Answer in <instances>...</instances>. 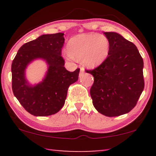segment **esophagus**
Instances as JSON below:
<instances>
[{
    "label": "esophagus",
    "instance_id": "1",
    "mask_svg": "<svg viewBox=\"0 0 156 156\" xmlns=\"http://www.w3.org/2000/svg\"><path fill=\"white\" fill-rule=\"evenodd\" d=\"M84 73V69L83 67H80V76H81L82 75H83V74Z\"/></svg>",
    "mask_w": 156,
    "mask_h": 156
}]
</instances>
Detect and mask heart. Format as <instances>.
<instances>
[{"label":"heart","instance_id":"obj_1","mask_svg":"<svg viewBox=\"0 0 156 156\" xmlns=\"http://www.w3.org/2000/svg\"><path fill=\"white\" fill-rule=\"evenodd\" d=\"M67 59H83L88 67L99 66L107 58L110 52L108 38L99 34L79 35L71 38L67 44Z\"/></svg>","mask_w":156,"mask_h":156}]
</instances>
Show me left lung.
<instances>
[{"label":"left lung","instance_id":"obj_1","mask_svg":"<svg viewBox=\"0 0 156 156\" xmlns=\"http://www.w3.org/2000/svg\"><path fill=\"white\" fill-rule=\"evenodd\" d=\"M110 43L105 60L94 69L90 94L100 114L114 117L127 114L135 107L144 89V60L133 42L116 33H104Z\"/></svg>","mask_w":156,"mask_h":156}]
</instances>
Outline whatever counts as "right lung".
Returning a JSON list of instances; mask_svg holds the SVG:
<instances>
[{"label":"right lung","mask_w":156,"mask_h":156,"mask_svg":"<svg viewBox=\"0 0 156 156\" xmlns=\"http://www.w3.org/2000/svg\"><path fill=\"white\" fill-rule=\"evenodd\" d=\"M64 33L42 35L23 44L12 60V89L23 108L35 116L55 114L62 108L69 87L78 80L80 69L69 72L62 57ZM37 58H44L49 65L44 82L30 86L24 78L27 65Z\"/></svg>","instance_id":"right-lung-1"}]
</instances>
